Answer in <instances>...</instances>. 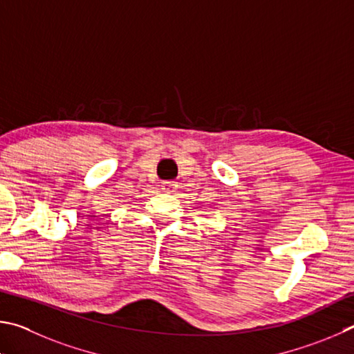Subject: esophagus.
<instances>
[{
  "label": "esophagus",
  "instance_id": "obj_1",
  "mask_svg": "<svg viewBox=\"0 0 354 354\" xmlns=\"http://www.w3.org/2000/svg\"><path fill=\"white\" fill-rule=\"evenodd\" d=\"M177 188H178L177 182H165L163 183V191H165V193H176Z\"/></svg>",
  "mask_w": 354,
  "mask_h": 354
}]
</instances>
